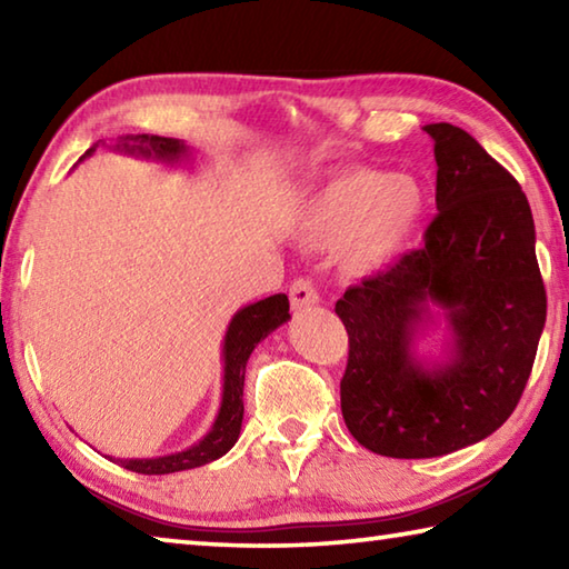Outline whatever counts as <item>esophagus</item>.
I'll list each match as a JSON object with an SVG mask.
<instances>
[{
    "mask_svg": "<svg viewBox=\"0 0 569 569\" xmlns=\"http://www.w3.org/2000/svg\"><path fill=\"white\" fill-rule=\"evenodd\" d=\"M288 298H291L296 311H303V308L319 303V291H316V286L308 278H296L291 288H288Z\"/></svg>",
    "mask_w": 569,
    "mask_h": 569,
    "instance_id": "esophagus-1",
    "label": "esophagus"
}]
</instances>
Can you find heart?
<instances>
[{"mask_svg":"<svg viewBox=\"0 0 569 569\" xmlns=\"http://www.w3.org/2000/svg\"><path fill=\"white\" fill-rule=\"evenodd\" d=\"M423 216L427 190L417 178L351 168L306 200L293 220V236L313 248L339 243L343 271L366 276L403 253Z\"/></svg>","mask_w":569,"mask_h":569,"instance_id":"heart-1","label":"heart"}]
</instances>
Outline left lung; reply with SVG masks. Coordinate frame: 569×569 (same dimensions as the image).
Returning a JSON list of instances; mask_svg holds the SVG:
<instances>
[{
    "label": "left lung",
    "mask_w": 569,
    "mask_h": 569,
    "mask_svg": "<svg viewBox=\"0 0 569 569\" xmlns=\"http://www.w3.org/2000/svg\"><path fill=\"white\" fill-rule=\"evenodd\" d=\"M437 218L389 271L336 303L349 333L341 413L373 455L431 459L487 439L515 411L547 319L535 220L519 182L457 124H427ZM437 307L450 341L427 362L416 341Z\"/></svg>",
    "instance_id": "obj_1"
}]
</instances>
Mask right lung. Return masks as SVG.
<instances>
[{
	"instance_id": "obj_1",
	"label": "right lung",
	"mask_w": 569,
	"mask_h": 569,
	"mask_svg": "<svg viewBox=\"0 0 569 569\" xmlns=\"http://www.w3.org/2000/svg\"><path fill=\"white\" fill-rule=\"evenodd\" d=\"M98 146H92L84 156H92ZM112 148L118 152H124V156L168 162V166L190 158V148L182 140L160 138V134L146 132L122 134ZM288 319H291V313H288L286 293L268 296L263 301L243 306L233 319H230L223 339V399H220V409L213 427H210L208 435L200 439L198 445L176 451V455L156 459H110L118 461L124 469L138 471V475H172V471L203 467L208 461H216L223 457L226 451L233 449L240 435V423H243L246 363L256 346Z\"/></svg>"
}]
</instances>
